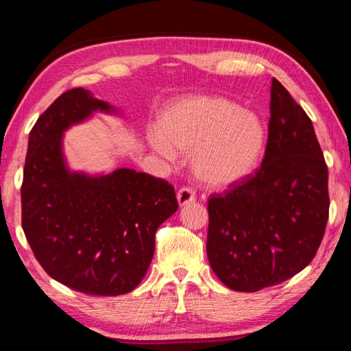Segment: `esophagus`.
<instances>
[{"label": "esophagus", "instance_id": "1", "mask_svg": "<svg viewBox=\"0 0 351 351\" xmlns=\"http://www.w3.org/2000/svg\"><path fill=\"white\" fill-rule=\"evenodd\" d=\"M195 198H197V195H195L193 190L189 187L178 190V193H176V199H178V203H180V206H187L190 203H193Z\"/></svg>", "mask_w": 351, "mask_h": 351}]
</instances>
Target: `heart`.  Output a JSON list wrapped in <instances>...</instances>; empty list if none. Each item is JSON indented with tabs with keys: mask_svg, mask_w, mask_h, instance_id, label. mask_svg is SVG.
Here are the masks:
<instances>
[{
	"mask_svg": "<svg viewBox=\"0 0 351 351\" xmlns=\"http://www.w3.org/2000/svg\"><path fill=\"white\" fill-rule=\"evenodd\" d=\"M148 144L167 159L190 153L197 180L209 189L239 186L254 175L263 158L266 127L255 112L228 99L190 96L159 112Z\"/></svg>",
	"mask_w": 351,
	"mask_h": 351,
	"instance_id": "1",
	"label": "heart"
}]
</instances>
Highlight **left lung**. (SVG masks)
<instances>
[{
    "instance_id": "obj_1",
    "label": "left lung",
    "mask_w": 351,
    "mask_h": 351,
    "mask_svg": "<svg viewBox=\"0 0 351 351\" xmlns=\"http://www.w3.org/2000/svg\"><path fill=\"white\" fill-rule=\"evenodd\" d=\"M269 112L257 175L209 199V263L241 293L274 287L310 265L328 219V169L313 122L277 79Z\"/></svg>"
}]
</instances>
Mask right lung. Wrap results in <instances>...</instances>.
Listing matches in <instances>:
<instances>
[{
	"mask_svg": "<svg viewBox=\"0 0 351 351\" xmlns=\"http://www.w3.org/2000/svg\"><path fill=\"white\" fill-rule=\"evenodd\" d=\"M104 112L122 116L91 91L63 93L27 142L21 223L34 255L54 280L83 294L121 295L147 274L154 232L178 210L173 186L133 169L86 173L69 167L64 133Z\"/></svg>",
	"mask_w": 351,
	"mask_h": 351,
	"instance_id": "1",
	"label": "right lung"
}]
</instances>
